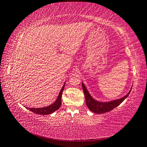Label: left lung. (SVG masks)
<instances>
[{"label": "left lung", "mask_w": 147, "mask_h": 147, "mask_svg": "<svg viewBox=\"0 0 147 147\" xmlns=\"http://www.w3.org/2000/svg\"><path fill=\"white\" fill-rule=\"evenodd\" d=\"M82 87L83 92L85 93L86 104L87 107H88L90 111L96 114H102L112 111V109H114V108L116 107L117 106L120 105L121 103L127 97V96H128L130 93L131 90L132 89L131 88L128 93H127L126 95L123 96V97H122L121 98L115 100H112L110 102H101L96 100L92 97V96L90 95L88 91L87 90L85 86L84 85V84L83 83Z\"/></svg>", "instance_id": "obj_1"}]
</instances>
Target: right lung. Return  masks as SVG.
Here are the masks:
<instances>
[{"label": "right lung", "instance_id": "right-lung-1", "mask_svg": "<svg viewBox=\"0 0 147 147\" xmlns=\"http://www.w3.org/2000/svg\"><path fill=\"white\" fill-rule=\"evenodd\" d=\"M65 84H64L61 90L60 93L58 95V97L54 103H53L51 105L47 106V107H41V108H28L26 107V109H28L30 111L34 112L35 114H38L40 115H47L52 114L53 112H54L55 111L58 110V109L60 108L61 105V97H62V93L63 92V90L64 88Z\"/></svg>", "mask_w": 147, "mask_h": 147}]
</instances>
